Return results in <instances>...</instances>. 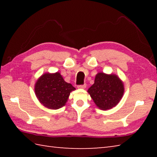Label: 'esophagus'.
Listing matches in <instances>:
<instances>
[{"label":"esophagus","mask_w":157,"mask_h":157,"mask_svg":"<svg viewBox=\"0 0 157 157\" xmlns=\"http://www.w3.org/2000/svg\"><path fill=\"white\" fill-rule=\"evenodd\" d=\"M86 84H84L82 85H79V86H78V89H85L86 88Z\"/></svg>","instance_id":"1"}]
</instances>
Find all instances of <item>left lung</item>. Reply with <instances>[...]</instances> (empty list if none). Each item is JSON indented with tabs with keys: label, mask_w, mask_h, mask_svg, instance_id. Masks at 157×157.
Here are the masks:
<instances>
[{
	"label": "left lung",
	"mask_w": 157,
	"mask_h": 157,
	"mask_svg": "<svg viewBox=\"0 0 157 157\" xmlns=\"http://www.w3.org/2000/svg\"><path fill=\"white\" fill-rule=\"evenodd\" d=\"M123 81L116 74L98 73L94 84L88 89L95 105L102 110H109L118 104L123 96Z\"/></svg>",
	"instance_id": "8db88e82"
}]
</instances>
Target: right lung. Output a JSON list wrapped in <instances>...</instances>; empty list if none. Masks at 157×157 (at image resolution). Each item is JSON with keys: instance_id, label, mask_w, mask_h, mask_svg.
I'll use <instances>...</instances> for the list:
<instances>
[{"instance_id": "add662e5", "label": "right lung", "mask_w": 157, "mask_h": 157, "mask_svg": "<svg viewBox=\"0 0 157 157\" xmlns=\"http://www.w3.org/2000/svg\"><path fill=\"white\" fill-rule=\"evenodd\" d=\"M75 88L65 82L59 72L46 73L34 84L36 97L41 105L50 109H58L66 105L71 93Z\"/></svg>"}]
</instances>
